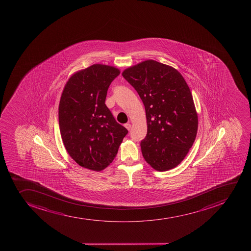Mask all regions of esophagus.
Here are the masks:
<instances>
[{
    "label": "esophagus",
    "instance_id": "obj_1",
    "mask_svg": "<svg viewBox=\"0 0 251 251\" xmlns=\"http://www.w3.org/2000/svg\"><path fill=\"white\" fill-rule=\"evenodd\" d=\"M124 127H126L127 130L131 129V127H132V125H131V124H129V123H127V124H125L124 125Z\"/></svg>",
    "mask_w": 251,
    "mask_h": 251
}]
</instances>
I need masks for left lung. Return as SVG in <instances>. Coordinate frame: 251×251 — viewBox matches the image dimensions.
I'll use <instances>...</instances> for the list:
<instances>
[{"label": "left lung", "instance_id": "1", "mask_svg": "<svg viewBox=\"0 0 251 251\" xmlns=\"http://www.w3.org/2000/svg\"><path fill=\"white\" fill-rule=\"evenodd\" d=\"M146 109L147 134L141 142L145 160L156 171L177 166L198 130V114L188 85L170 65L147 60L122 73Z\"/></svg>", "mask_w": 251, "mask_h": 251}]
</instances>
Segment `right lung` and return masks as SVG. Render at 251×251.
<instances>
[{"label": "right lung", "instance_id": "1", "mask_svg": "<svg viewBox=\"0 0 251 251\" xmlns=\"http://www.w3.org/2000/svg\"><path fill=\"white\" fill-rule=\"evenodd\" d=\"M118 68L95 64L73 74L59 104V125L68 154L78 165L100 172L111 164L127 130L104 104Z\"/></svg>", "mask_w": 251, "mask_h": 251}]
</instances>
